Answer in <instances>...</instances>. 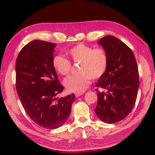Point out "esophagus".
Here are the masks:
<instances>
[{"mask_svg": "<svg viewBox=\"0 0 155 155\" xmlns=\"http://www.w3.org/2000/svg\"><path fill=\"white\" fill-rule=\"evenodd\" d=\"M83 93H76L75 94V97H81V95H83Z\"/></svg>", "mask_w": 155, "mask_h": 155, "instance_id": "1", "label": "esophagus"}]
</instances>
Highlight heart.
<instances>
[{"instance_id":"1","label":"heart","mask_w":155,"mask_h":155,"mask_svg":"<svg viewBox=\"0 0 155 155\" xmlns=\"http://www.w3.org/2000/svg\"><path fill=\"white\" fill-rule=\"evenodd\" d=\"M74 63L80 62L79 73L69 76L63 81L69 93H83L88 88L91 79L97 80L103 77L108 67V57L103 48H93L83 43L76 45L67 51ZM52 66L58 74L66 76L70 72L72 64L67 58L61 55L54 56Z\"/></svg>"}]
</instances>
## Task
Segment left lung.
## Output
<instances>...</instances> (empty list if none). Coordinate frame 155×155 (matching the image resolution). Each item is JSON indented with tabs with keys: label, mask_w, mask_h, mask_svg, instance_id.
I'll return each instance as SVG.
<instances>
[{
	"label": "left lung",
	"mask_w": 155,
	"mask_h": 155,
	"mask_svg": "<svg viewBox=\"0 0 155 155\" xmlns=\"http://www.w3.org/2000/svg\"><path fill=\"white\" fill-rule=\"evenodd\" d=\"M108 57V67L95 85L105 92H97L95 113L105 123L112 124L124 119L135 104L139 87V71L131 49L119 39L105 36L98 42Z\"/></svg>",
	"instance_id": "left-lung-1"
}]
</instances>
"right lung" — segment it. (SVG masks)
Returning <instances> with one entry per match:
<instances>
[{
  "label": "right lung",
  "mask_w": 155,
  "mask_h": 155,
  "mask_svg": "<svg viewBox=\"0 0 155 155\" xmlns=\"http://www.w3.org/2000/svg\"><path fill=\"white\" fill-rule=\"evenodd\" d=\"M56 44L35 40L22 48L16 58V87L26 113L43 128L55 129L71 114L74 94L58 98L64 89L52 66Z\"/></svg>",
  "instance_id": "1"
}]
</instances>
